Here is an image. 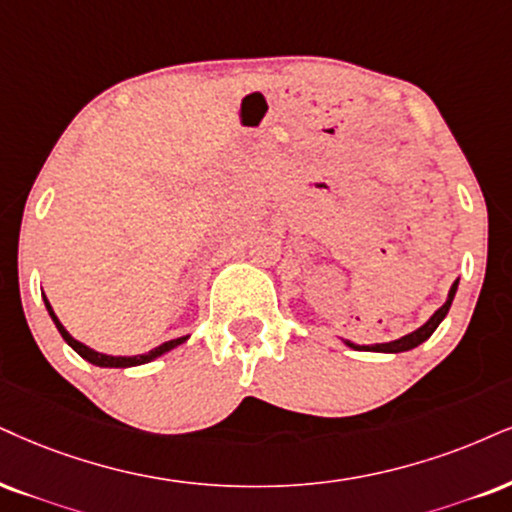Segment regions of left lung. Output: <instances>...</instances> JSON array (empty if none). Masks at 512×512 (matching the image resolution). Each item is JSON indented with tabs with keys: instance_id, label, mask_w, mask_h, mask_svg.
<instances>
[{
	"instance_id": "left-lung-1",
	"label": "left lung",
	"mask_w": 512,
	"mask_h": 512,
	"mask_svg": "<svg viewBox=\"0 0 512 512\" xmlns=\"http://www.w3.org/2000/svg\"><path fill=\"white\" fill-rule=\"evenodd\" d=\"M456 289H458V280L451 285L449 296H446L444 306H441L439 311H434V315H432L430 320H427L425 325L418 327V330H415V332L406 334V337L394 339V342H387V344H370V346H358V344H351V342H344V344L351 346V349H356V351H380V353H401V351L415 349V346H420L422 342H427V339L432 337V332L439 327L441 320L446 318V313H449V308L453 304V296H456Z\"/></svg>"
}]
</instances>
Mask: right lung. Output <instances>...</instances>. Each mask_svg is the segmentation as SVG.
Instances as JSON below:
<instances>
[{
    "label": "right lung",
    "instance_id": "obj_1",
    "mask_svg": "<svg viewBox=\"0 0 512 512\" xmlns=\"http://www.w3.org/2000/svg\"><path fill=\"white\" fill-rule=\"evenodd\" d=\"M44 306H47V311H49V315H52L56 330L61 332V337L66 339V344L71 346V349H73L75 353H78V356L85 358V361H90L92 365H99V368H132V365H144V363L154 361V358L163 356V353H166V351L175 349V346L185 344L187 339H189V334H187V337L170 339V342H163L161 346H156V349H151V351H147V353H140V356H109V353L94 351V349H90V346H85L82 342H78V339H75V337H71L66 327L61 325V320L56 318L54 308H52V304H49V301H47V296H44Z\"/></svg>",
    "mask_w": 512,
    "mask_h": 512
}]
</instances>
